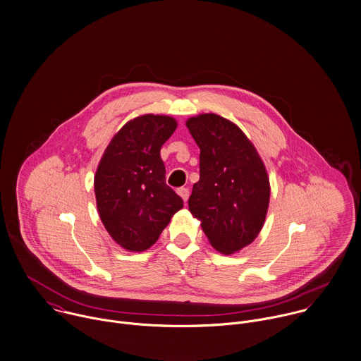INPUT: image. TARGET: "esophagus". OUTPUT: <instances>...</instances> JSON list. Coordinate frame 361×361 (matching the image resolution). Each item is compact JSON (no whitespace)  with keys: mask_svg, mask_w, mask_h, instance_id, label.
<instances>
[{"mask_svg":"<svg viewBox=\"0 0 361 361\" xmlns=\"http://www.w3.org/2000/svg\"><path fill=\"white\" fill-rule=\"evenodd\" d=\"M178 195L182 197V200L186 203L189 199V189L188 188H179L178 189Z\"/></svg>","mask_w":361,"mask_h":361,"instance_id":"1","label":"esophagus"}]
</instances>
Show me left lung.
Returning a JSON list of instances; mask_svg holds the SVG:
<instances>
[{
	"label": "left lung",
	"instance_id": "obj_1",
	"mask_svg": "<svg viewBox=\"0 0 361 361\" xmlns=\"http://www.w3.org/2000/svg\"><path fill=\"white\" fill-rule=\"evenodd\" d=\"M200 148V179L188 200L212 247L238 252L259 234L269 204L267 168L238 126L214 113L186 120Z\"/></svg>",
	"mask_w": 361,
	"mask_h": 361
}]
</instances>
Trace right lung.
Instances as JSON below:
<instances>
[{
	"label": "right lung",
	"instance_id": "add662e5",
	"mask_svg": "<svg viewBox=\"0 0 361 361\" xmlns=\"http://www.w3.org/2000/svg\"><path fill=\"white\" fill-rule=\"evenodd\" d=\"M176 127L171 116H138L111 138L99 162L97 210L111 238L127 251L141 252L154 245L183 207L165 182L161 158V147Z\"/></svg>",
	"mask_w": 361,
	"mask_h": 361
}]
</instances>
